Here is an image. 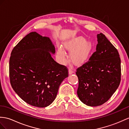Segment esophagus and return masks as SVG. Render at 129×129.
<instances>
[{
  "label": "esophagus",
  "mask_w": 129,
  "mask_h": 129,
  "mask_svg": "<svg viewBox=\"0 0 129 129\" xmlns=\"http://www.w3.org/2000/svg\"><path fill=\"white\" fill-rule=\"evenodd\" d=\"M74 72V70H73V68H69V74H72Z\"/></svg>",
  "instance_id": "esophagus-1"
}]
</instances>
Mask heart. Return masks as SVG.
I'll return each mask as SVG.
<instances>
[{
	"instance_id": "heart-1",
	"label": "heart",
	"mask_w": 129,
	"mask_h": 129,
	"mask_svg": "<svg viewBox=\"0 0 129 129\" xmlns=\"http://www.w3.org/2000/svg\"><path fill=\"white\" fill-rule=\"evenodd\" d=\"M64 48L68 51L72 52L71 59L75 64L83 63L87 58L91 49V45L88 42H85L83 37H78L66 43ZM57 55L62 62L66 61L67 55L64 50L59 48Z\"/></svg>"
}]
</instances>
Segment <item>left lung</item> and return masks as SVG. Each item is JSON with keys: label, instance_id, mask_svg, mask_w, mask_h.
<instances>
[{"label": "left lung", "instance_id": "1", "mask_svg": "<svg viewBox=\"0 0 129 129\" xmlns=\"http://www.w3.org/2000/svg\"><path fill=\"white\" fill-rule=\"evenodd\" d=\"M96 50L77 68V95L89 106L103 105L111 98L121 80V61L117 49L104 34H97Z\"/></svg>", "mask_w": 129, "mask_h": 129}]
</instances>
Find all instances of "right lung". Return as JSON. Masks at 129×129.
<instances>
[{
    "mask_svg": "<svg viewBox=\"0 0 129 129\" xmlns=\"http://www.w3.org/2000/svg\"><path fill=\"white\" fill-rule=\"evenodd\" d=\"M50 52L54 54L55 49L49 38L32 32L11 53L9 77L12 89L24 102L37 107L51 104L68 76L67 67L56 62Z\"/></svg>",
    "mask_w": 129,
    "mask_h": 129,
    "instance_id": "obj_1",
    "label": "right lung"
}]
</instances>
